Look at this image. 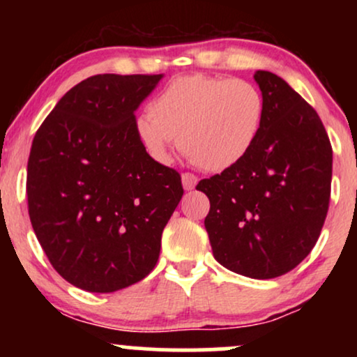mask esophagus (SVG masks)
I'll use <instances>...</instances> for the list:
<instances>
[{"label": "esophagus", "instance_id": "obj_1", "mask_svg": "<svg viewBox=\"0 0 357 357\" xmlns=\"http://www.w3.org/2000/svg\"><path fill=\"white\" fill-rule=\"evenodd\" d=\"M181 181H183V188H184V190L191 191V190H195L196 183H198V178H196V176L191 174V173H183Z\"/></svg>", "mask_w": 357, "mask_h": 357}]
</instances>
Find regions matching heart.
<instances>
[{"mask_svg": "<svg viewBox=\"0 0 357 357\" xmlns=\"http://www.w3.org/2000/svg\"><path fill=\"white\" fill-rule=\"evenodd\" d=\"M136 121L141 144L167 162L181 151L206 171H225L247 158L260 136L265 100L255 84L204 73L171 80Z\"/></svg>", "mask_w": 357, "mask_h": 357, "instance_id": "obj_1", "label": "heart"}]
</instances>
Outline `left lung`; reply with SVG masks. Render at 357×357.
<instances>
[{
  "mask_svg": "<svg viewBox=\"0 0 357 357\" xmlns=\"http://www.w3.org/2000/svg\"><path fill=\"white\" fill-rule=\"evenodd\" d=\"M265 100L255 146L238 165L196 190L210 198L204 218L213 255L240 275L275 278L314 248L326 221L333 147L321 117L284 79L258 70Z\"/></svg>",
  "mask_w": 357,
  "mask_h": 357,
  "instance_id": "8db88e82",
  "label": "left lung"
}]
</instances>
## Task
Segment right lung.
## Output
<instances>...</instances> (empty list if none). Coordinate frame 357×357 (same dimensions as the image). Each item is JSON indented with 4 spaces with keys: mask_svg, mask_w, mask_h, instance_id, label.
Returning a JSON list of instances; mask_svg holds the SVG:
<instances>
[{
    "mask_svg": "<svg viewBox=\"0 0 357 357\" xmlns=\"http://www.w3.org/2000/svg\"><path fill=\"white\" fill-rule=\"evenodd\" d=\"M162 75L102 73L68 90L36 130L28 213L53 268L87 292L149 275L181 202V176L139 141L136 109Z\"/></svg>",
    "mask_w": 357,
    "mask_h": 357,
    "instance_id": "1",
    "label": "right lung"
}]
</instances>
